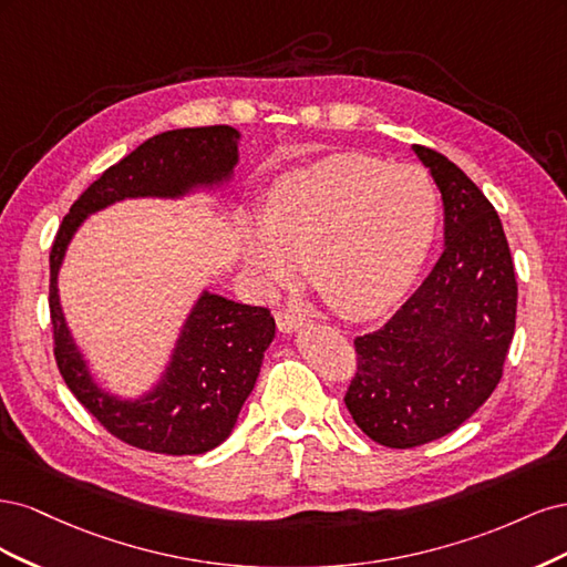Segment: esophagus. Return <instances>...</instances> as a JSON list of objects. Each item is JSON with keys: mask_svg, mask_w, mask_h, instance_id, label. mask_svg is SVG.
Wrapping results in <instances>:
<instances>
[{"mask_svg": "<svg viewBox=\"0 0 567 567\" xmlns=\"http://www.w3.org/2000/svg\"><path fill=\"white\" fill-rule=\"evenodd\" d=\"M274 319H277V326L281 333H290V331L300 329L302 323H307V319L293 310H279L277 315H274Z\"/></svg>", "mask_w": 567, "mask_h": 567, "instance_id": "esophagus-1", "label": "esophagus"}]
</instances>
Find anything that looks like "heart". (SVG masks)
I'll return each mask as SVG.
<instances>
[{"label": "heart", "instance_id": "1", "mask_svg": "<svg viewBox=\"0 0 567 567\" xmlns=\"http://www.w3.org/2000/svg\"><path fill=\"white\" fill-rule=\"evenodd\" d=\"M440 196L416 165L336 153L274 184L244 257L267 288L310 265L317 293L350 319L383 312L416 279L435 241Z\"/></svg>", "mask_w": 567, "mask_h": 567}]
</instances>
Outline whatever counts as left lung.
Masks as SVG:
<instances>
[{"mask_svg": "<svg viewBox=\"0 0 567 567\" xmlns=\"http://www.w3.org/2000/svg\"><path fill=\"white\" fill-rule=\"evenodd\" d=\"M440 186L444 252L379 331L354 338L346 392L354 423L392 450L421 447L468 421L504 375L518 284L502 219L442 153L414 146Z\"/></svg>", "mask_w": 567, "mask_h": 567, "instance_id": "obj_1", "label": "left lung"}]
</instances>
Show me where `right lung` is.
Listing matches in <instances>:
<instances>
[{"instance_id": "right-lung-1", "label": "right lung", "mask_w": 567, "mask_h": 567, "mask_svg": "<svg viewBox=\"0 0 567 567\" xmlns=\"http://www.w3.org/2000/svg\"><path fill=\"white\" fill-rule=\"evenodd\" d=\"M236 142L238 132L229 125L151 136L84 188L51 246L49 315L56 367L78 402L130 447L182 456L210 452L225 442L255 388L277 323L267 307L203 293L184 326L163 383L144 400H115L92 383L65 329L56 288L63 252L84 217L120 198L179 196L192 186L229 177L238 158Z\"/></svg>"}]
</instances>
